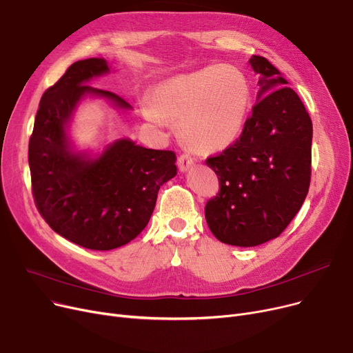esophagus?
Listing matches in <instances>:
<instances>
[{"label": "esophagus", "mask_w": 353, "mask_h": 353, "mask_svg": "<svg viewBox=\"0 0 353 353\" xmlns=\"http://www.w3.org/2000/svg\"><path fill=\"white\" fill-rule=\"evenodd\" d=\"M193 163H194L193 157H192L190 154H188V153H183V154H180V156H179V159H177L179 169H180L181 172H186V170H189L190 167L193 165Z\"/></svg>", "instance_id": "esophagus-1"}]
</instances>
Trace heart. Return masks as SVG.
Segmentation results:
<instances>
[{
    "label": "heart",
    "instance_id": "heart-1",
    "mask_svg": "<svg viewBox=\"0 0 353 353\" xmlns=\"http://www.w3.org/2000/svg\"><path fill=\"white\" fill-rule=\"evenodd\" d=\"M144 107L145 117L161 125L179 121L180 134L199 152H217L242 133L250 105L245 74L230 64H216L160 83Z\"/></svg>",
    "mask_w": 353,
    "mask_h": 353
}]
</instances>
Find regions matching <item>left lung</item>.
Masks as SVG:
<instances>
[{"mask_svg":"<svg viewBox=\"0 0 353 353\" xmlns=\"http://www.w3.org/2000/svg\"><path fill=\"white\" fill-rule=\"evenodd\" d=\"M261 85L239 139L206 159L219 193L205 208L220 242L250 248L279 236L303 205L312 174V120L281 71L250 59Z\"/></svg>","mask_w":353,"mask_h":353,"instance_id":"left-lung-1","label":"left lung"}]
</instances>
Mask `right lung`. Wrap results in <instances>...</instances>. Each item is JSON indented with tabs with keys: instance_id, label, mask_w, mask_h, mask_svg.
Listing matches in <instances>:
<instances>
[{
	"instance_id": "add662e5",
	"label": "right lung",
	"mask_w": 353,
	"mask_h": 353,
	"mask_svg": "<svg viewBox=\"0 0 353 353\" xmlns=\"http://www.w3.org/2000/svg\"><path fill=\"white\" fill-rule=\"evenodd\" d=\"M107 71L103 59L71 64L44 91L28 144L37 210L55 233L91 250H111L137 237L150 220L160 186L177 173L174 152L125 139L108 145L97 160L71 152L65 124L84 94L132 108L114 92L85 84Z\"/></svg>"
}]
</instances>
